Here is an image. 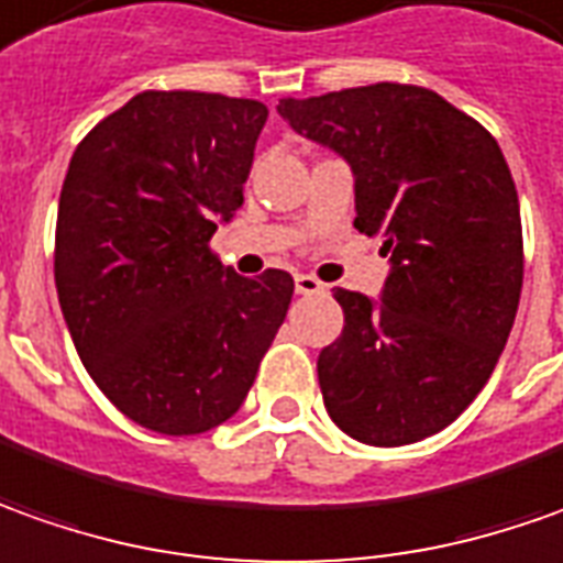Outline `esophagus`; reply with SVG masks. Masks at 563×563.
Returning a JSON list of instances; mask_svg holds the SVG:
<instances>
[{
    "mask_svg": "<svg viewBox=\"0 0 563 563\" xmlns=\"http://www.w3.org/2000/svg\"><path fill=\"white\" fill-rule=\"evenodd\" d=\"M296 292L298 296H320V292H327V283H320L317 277H311V274H298Z\"/></svg>",
    "mask_w": 563,
    "mask_h": 563,
    "instance_id": "esophagus-1",
    "label": "esophagus"
}]
</instances>
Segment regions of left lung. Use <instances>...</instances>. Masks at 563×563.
Wrapping results in <instances>:
<instances>
[{
    "label": "left lung",
    "mask_w": 563,
    "mask_h": 563,
    "mask_svg": "<svg viewBox=\"0 0 563 563\" xmlns=\"http://www.w3.org/2000/svg\"><path fill=\"white\" fill-rule=\"evenodd\" d=\"M277 113L351 166L354 228L382 236L391 262L378 301L335 289L345 330L317 357L327 412L373 446L438 434L487 385L518 313L521 209L506 156L419 86L283 98Z\"/></svg>",
    "instance_id": "8db88e82"
}]
</instances>
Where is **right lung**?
I'll return each mask as SVG.
<instances>
[{"instance_id":"add662e5","label":"right lung","mask_w":563,"mask_h":563,"mask_svg":"<svg viewBox=\"0 0 563 563\" xmlns=\"http://www.w3.org/2000/svg\"><path fill=\"white\" fill-rule=\"evenodd\" d=\"M267 107L141 91L73 151L55 286L79 361L137 426L185 438L243 407L296 283L240 277L209 250L243 206Z\"/></svg>"}]
</instances>
